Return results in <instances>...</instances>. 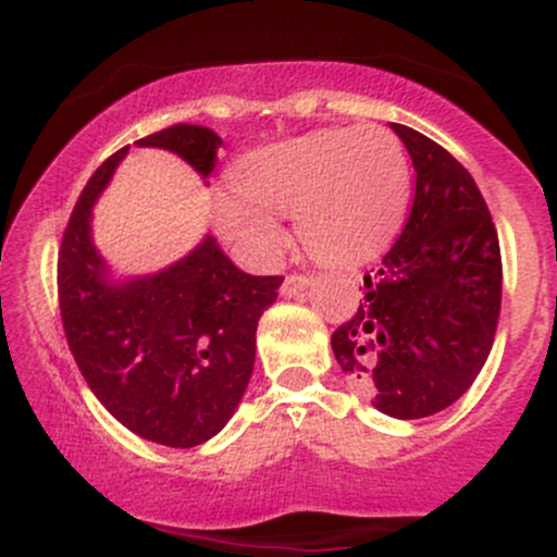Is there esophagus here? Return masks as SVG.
Listing matches in <instances>:
<instances>
[{
  "label": "esophagus",
  "instance_id": "1",
  "mask_svg": "<svg viewBox=\"0 0 557 557\" xmlns=\"http://www.w3.org/2000/svg\"><path fill=\"white\" fill-rule=\"evenodd\" d=\"M309 285H311V277H306V274H290V277H285L280 293H283L285 298H290V296H298V293L306 290Z\"/></svg>",
  "mask_w": 557,
  "mask_h": 557
}]
</instances>
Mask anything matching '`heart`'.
I'll return each instance as SVG.
<instances>
[{"label": "heart", "instance_id": "b5f03b06", "mask_svg": "<svg viewBox=\"0 0 557 557\" xmlns=\"http://www.w3.org/2000/svg\"><path fill=\"white\" fill-rule=\"evenodd\" d=\"M233 188L212 201L216 233L240 257L270 264L285 240L277 214L296 212L319 259L372 257L406 214L411 170L385 127H330L251 151L230 170Z\"/></svg>", "mask_w": 557, "mask_h": 557}]
</instances>
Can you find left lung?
I'll list each match as a JSON object with an SVG mask.
<instances>
[{
	"mask_svg": "<svg viewBox=\"0 0 557 557\" xmlns=\"http://www.w3.org/2000/svg\"><path fill=\"white\" fill-rule=\"evenodd\" d=\"M389 127L417 170L413 207L395 246L363 274V300L332 332V350L374 408L424 419L461 398L487 361L503 298L500 243L469 170L413 127Z\"/></svg>",
	"mask_w": 557,
	"mask_h": 557,
	"instance_id": "8db88e82",
	"label": "left lung"
}]
</instances>
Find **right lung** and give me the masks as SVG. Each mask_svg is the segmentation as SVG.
<instances>
[{
    "label": "right lung",
    "mask_w": 557,
    "mask_h": 557,
    "mask_svg": "<svg viewBox=\"0 0 557 557\" xmlns=\"http://www.w3.org/2000/svg\"><path fill=\"white\" fill-rule=\"evenodd\" d=\"M207 181L222 138L203 125H172L136 140ZM127 149L94 172L75 203L60 261L62 327L83 380L138 437L168 447L212 440L235 413L257 359V327L283 277L240 272L212 235L157 274L114 280L91 238V209Z\"/></svg>",
    "instance_id": "right-lung-1"
}]
</instances>
